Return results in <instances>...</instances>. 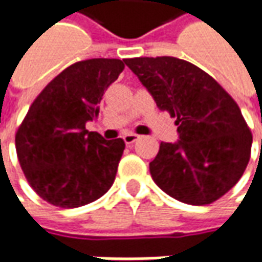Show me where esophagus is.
Returning a JSON list of instances; mask_svg holds the SVG:
<instances>
[{
  "mask_svg": "<svg viewBox=\"0 0 262 262\" xmlns=\"http://www.w3.org/2000/svg\"><path fill=\"white\" fill-rule=\"evenodd\" d=\"M138 138H140V136L131 133V134H125V136H124V141H125V144H134Z\"/></svg>",
  "mask_w": 262,
  "mask_h": 262,
  "instance_id": "1",
  "label": "esophagus"
}]
</instances>
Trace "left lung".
Here are the masks:
<instances>
[{"instance_id":"1","label":"left lung","mask_w":262,"mask_h":262,"mask_svg":"<svg viewBox=\"0 0 262 262\" xmlns=\"http://www.w3.org/2000/svg\"><path fill=\"white\" fill-rule=\"evenodd\" d=\"M156 105L176 118L179 140L160 143L150 173L167 195L191 206L219 200L244 175L252 134L237 103L206 71L175 56L129 58Z\"/></svg>"}]
</instances>
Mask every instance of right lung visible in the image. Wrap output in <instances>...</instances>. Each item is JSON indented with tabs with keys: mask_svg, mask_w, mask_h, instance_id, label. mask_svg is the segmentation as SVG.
Returning <instances> with one entry per match:
<instances>
[{
	"mask_svg": "<svg viewBox=\"0 0 262 262\" xmlns=\"http://www.w3.org/2000/svg\"><path fill=\"white\" fill-rule=\"evenodd\" d=\"M125 61L93 58L66 68L29 107L15 150L29 185L49 204L76 208L93 203L115 181L125 143L86 129L99 115L105 90Z\"/></svg>",
	"mask_w": 262,
	"mask_h": 262,
	"instance_id": "obj_1",
	"label": "right lung"
}]
</instances>
